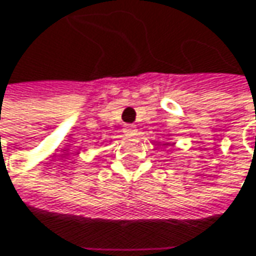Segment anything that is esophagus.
<instances>
[{
  "mask_svg": "<svg viewBox=\"0 0 256 256\" xmlns=\"http://www.w3.org/2000/svg\"><path fill=\"white\" fill-rule=\"evenodd\" d=\"M136 132H138V128L134 126V124H126L124 128H123V133H124V136H134L136 134Z\"/></svg>",
  "mask_w": 256,
  "mask_h": 256,
  "instance_id": "34e87169",
  "label": "esophagus"
}]
</instances>
